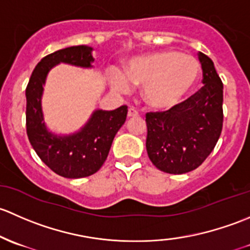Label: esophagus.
Here are the masks:
<instances>
[{"label":"esophagus","instance_id":"1","mask_svg":"<svg viewBox=\"0 0 250 250\" xmlns=\"http://www.w3.org/2000/svg\"><path fill=\"white\" fill-rule=\"evenodd\" d=\"M127 117L128 118H135V117H138V112L136 109H133V108H128L127 110Z\"/></svg>","mask_w":250,"mask_h":250}]
</instances>
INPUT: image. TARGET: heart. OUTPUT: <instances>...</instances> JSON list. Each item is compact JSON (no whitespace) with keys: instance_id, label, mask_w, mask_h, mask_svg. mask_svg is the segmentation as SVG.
I'll return each instance as SVG.
<instances>
[{"instance_id":"obj_1","label":"heart","mask_w":250,"mask_h":250,"mask_svg":"<svg viewBox=\"0 0 250 250\" xmlns=\"http://www.w3.org/2000/svg\"><path fill=\"white\" fill-rule=\"evenodd\" d=\"M202 67L196 58L178 50H161L131 59L125 66V76L114 74L113 87L127 92L130 83L143 85L142 95L154 109L168 110L194 90Z\"/></svg>"}]
</instances>
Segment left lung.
I'll list each match as a JSON object with an SVG mask.
<instances>
[{
  "label": "left lung",
  "instance_id": "left-lung-1",
  "mask_svg": "<svg viewBox=\"0 0 250 250\" xmlns=\"http://www.w3.org/2000/svg\"><path fill=\"white\" fill-rule=\"evenodd\" d=\"M203 86L166 112L146 114V153L160 171L182 174L212 153L223 128V83L213 61L199 53Z\"/></svg>",
  "mask_w": 250,
  "mask_h": 250
}]
</instances>
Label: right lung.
<instances>
[{"mask_svg": "<svg viewBox=\"0 0 250 250\" xmlns=\"http://www.w3.org/2000/svg\"><path fill=\"white\" fill-rule=\"evenodd\" d=\"M94 61L92 48L87 45L61 49L37 63L26 87V132L31 146L51 171L65 178L89 177L101 168L127 115L126 106L96 109L81 130L69 135H58L47 127L42 96L50 69L59 63L92 68Z\"/></svg>", "mask_w": 250, "mask_h": 250, "instance_id": "1", "label": "right lung"}]
</instances>
